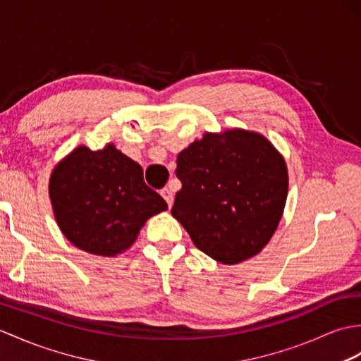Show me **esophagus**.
Instances as JSON below:
<instances>
[{
    "label": "esophagus",
    "mask_w": 361,
    "mask_h": 361,
    "mask_svg": "<svg viewBox=\"0 0 361 361\" xmlns=\"http://www.w3.org/2000/svg\"><path fill=\"white\" fill-rule=\"evenodd\" d=\"M161 195L166 200V203L169 204V207H172V204H173V192H172V189L171 188H164L161 190Z\"/></svg>",
    "instance_id": "34e87169"
}]
</instances>
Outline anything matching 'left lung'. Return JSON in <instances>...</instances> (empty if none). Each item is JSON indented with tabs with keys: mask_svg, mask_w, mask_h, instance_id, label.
Listing matches in <instances>:
<instances>
[{
	"mask_svg": "<svg viewBox=\"0 0 361 361\" xmlns=\"http://www.w3.org/2000/svg\"><path fill=\"white\" fill-rule=\"evenodd\" d=\"M175 172L183 186L172 215L200 250L223 264L262 252L289 189L286 161L269 140L240 128L206 132L178 154Z\"/></svg>",
	"mask_w": 361,
	"mask_h": 361,
	"instance_id": "8db88e82",
	"label": "left lung"
}]
</instances>
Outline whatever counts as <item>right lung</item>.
<instances>
[{
	"instance_id": "add662e5",
	"label": "right lung",
	"mask_w": 361,
	"mask_h": 361,
	"mask_svg": "<svg viewBox=\"0 0 361 361\" xmlns=\"http://www.w3.org/2000/svg\"><path fill=\"white\" fill-rule=\"evenodd\" d=\"M49 198L63 235L99 257L126 252L150 216L167 209L146 186L141 166L112 142L99 150L78 146L56 163Z\"/></svg>"
}]
</instances>
